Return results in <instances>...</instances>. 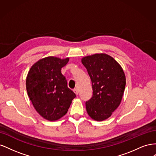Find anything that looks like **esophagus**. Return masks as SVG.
<instances>
[{"label":"esophagus","instance_id":"1","mask_svg":"<svg viewBox=\"0 0 156 156\" xmlns=\"http://www.w3.org/2000/svg\"><path fill=\"white\" fill-rule=\"evenodd\" d=\"M73 92H74V93L76 94V95H78V94H79V90H78L77 89V88H75L74 90H73Z\"/></svg>","mask_w":156,"mask_h":156}]
</instances>
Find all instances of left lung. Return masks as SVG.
Masks as SVG:
<instances>
[{
    "mask_svg": "<svg viewBox=\"0 0 156 156\" xmlns=\"http://www.w3.org/2000/svg\"><path fill=\"white\" fill-rule=\"evenodd\" d=\"M81 62L87 69L93 90L92 97L85 103L88 115L94 120H105L121 103L126 87L124 70L105 53L84 56Z\"/></svg>",
    "mask_w": 156,
    "mask_h": 156,
    "instance_id": "1",
    "label": "left lung"
}]
</instances>
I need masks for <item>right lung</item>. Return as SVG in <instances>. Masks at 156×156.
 <instances>
[{
  "label": "right lung",
  "instance_id": "add662e5",
  "mask_svg": "<svg viewBox=\"0 0 156 156\" xmlns=\"http://www.w3.org/2000/svg\"><path fill=\"white\" fill-rule=\"evenodd\" d=\"M68 61L69 58L48 56L33 64L27 74L28 96L36 111L49 121H56L66 114L76 96L61 73Z\"/></svg>",
  "mask_w": 156,
  "mask_h": 156
}]
</instances>
